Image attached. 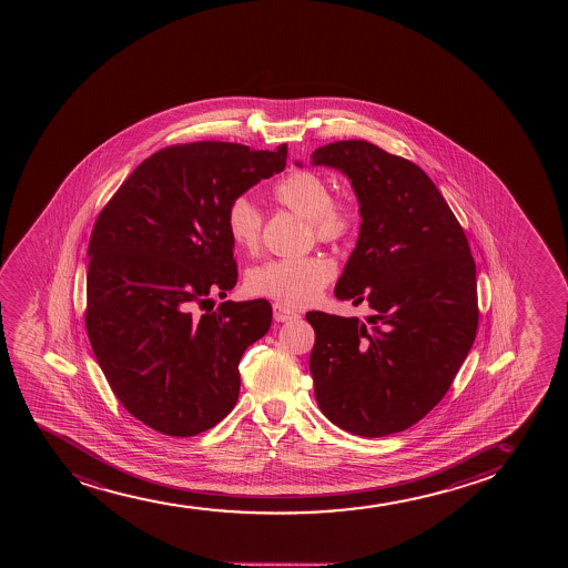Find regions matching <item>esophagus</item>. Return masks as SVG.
<instances>
[{
	"instance_id": "1",
	"label": "esophagus",
	"mask_w": 568,
	"mask_h": 568,
	"mask_svg": "<svg viewBox=\"0 0 568 568\" xmlns=\"http://www.w3.org/2000/svg\"><path fill=\"white\" fill-rule=\"evenodd\" d=\"M273 314L276 322H290V320L300 318V314L295 313V311H290V308L284 307L281 303H274Z\"/></svg>"
}]
</instances>
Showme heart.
Masks as SVG:
<instances>
[{"label":"heart","mask_w":568,"mask_h":568,"mask_svg":"<svg viewBox=\"0 0 568 568\" xmlns=\"http://www.w3.org/2000/svg\"><path fill=\"white\" fill-rule=\"evenodd\" d=\"M274 201L308 220L314 236L322 242L343 241L356 227V210L343 199H332L326 180L311 170H295L274 185ZM229 239L242 252L260 248L263 217L246 196L229 204L225 214ZM335 267L322 255L303 260L265 261L248 274V290L254 295L278 301L287 307H307L318 300L332 282Z\"/></svg>","instance_id":"obj_1"}]
</instances>
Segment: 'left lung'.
<instances>
[{
	"instance_id": "1",
	"label": "left lung",
	"mask_w": 568,
	"mask_h": 568,
	"mask_svg": "<svg viewBox=\"0 0 568 568\" xmlns=\"http://www.w3.org/2000/svg\"><path fill=\"white\" fill-rule=\"evenodd\" d=\"M358 196L356 248L335 297L365 322L311 311L314 398L335 426L364 437L405 430L436 407L476 339V261L457 217L423 169L365 140L314 150ZM297 166H301L297 163Z\"/></svg>"
}]
</instances>
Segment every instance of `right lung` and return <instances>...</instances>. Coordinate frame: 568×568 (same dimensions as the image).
Returning <instances> with one entry per match:
<instances>
[{
	"mask_svg": "<svg viewBox=\"0 0 568 568\" xmlns=\"http://www.w3.org/2000/svg\"><path fill=\"white\" fill-rule=\"evenodd\" d=\"M286 156V144L170 145L124 180L92 227V353L124 409L164 436H196L227 417L242 354L271 327L265 300L195 308L236 284L229 204L282 172Z\"/></svg>",
	"mask_w": 568,
	"mask_h": 568,
	"instance_id": "obj_1",
	"label": "right lung"
}]
</instances>
